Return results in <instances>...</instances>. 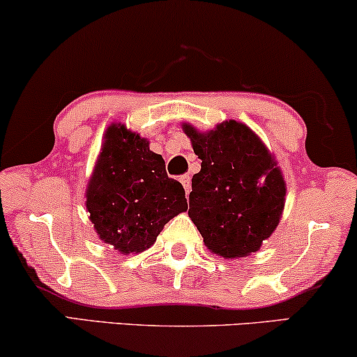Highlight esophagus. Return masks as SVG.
<instances>
[{
  "mask_svg": "<svg viewBox=\"0 0 357 357\" xmlns=\"http://www.w3.org/2000/svg\"><path fill=\"white\" fill-rule=\"evenodd\" d=\"M180 182H182L185 192H187V195H188L190 190H192V178H190V175L188 174L182 175V177H180Z\"/></svg>",
  "mask_w": 357,
  "mask_h": 357,
  "instance_id": "1",
  "label": "esophagus"
}]
</instances>
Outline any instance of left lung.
<instances>
[{
  "label": "left lung",
  "instance_id": "obj_1",
  "mask_svg": "<svg viewBox=\"0 0 357 357\" xmlns=\"http://www.w3.org/2000/svg\"><path fill=\"white\" fill-rule=\"evenodd\" d=\"M202 170L193 175L188 216L209 250L247 257L280 224L286 183L260 138L229 120L209 133L183 125Z\"/></svg>",
  "mask_w": 357,
  "mask_h": 357
}]
</instances>
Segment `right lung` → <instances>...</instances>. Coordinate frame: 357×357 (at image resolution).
Instances as JSON below:
<instances>
[{
  "label": "right lung",
  "mask_w": 357,
  "mask_h": 357,
  "mask_svg": "<svg viewBox=\"0 0 357 357\" xmlns=\"http://www.w3.org/2000/svg\"><path fill=\"white\" fill-rule=\"evenodd\" d=\"M100 241L121 253L143 252L170 219L188 209L182 183L165 172L162 155L125 125H112L86 192Z\"/></svg>",
  "instance_id": "add662e5"
}]
</instances>
